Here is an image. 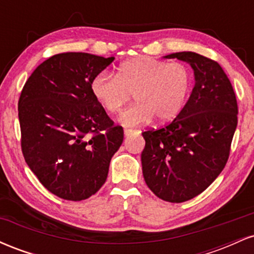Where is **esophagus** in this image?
<instances>
[{
  "mask_svg": "<svg viewBox=\"0 0 254 254\" xmlns=\"http://www.w3.org/2000/svg\"><path fill=\"white\" fill-rule=\"evenodd\" d=\"M138 131L137 130H132V129H124V135L127 137H129L131 135H138Z\"/></svg>",
  "mask_w": 254,
  "mask_h": 254,
  "instance_id": "1",
  "label": "esophagus"
}]
</instances>
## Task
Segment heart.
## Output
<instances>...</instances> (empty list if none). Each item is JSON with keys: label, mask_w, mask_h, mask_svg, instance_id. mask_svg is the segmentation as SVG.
<instances>
[{"label": "heart", "mask_w": 254, "mask_h": 254, "mask_svg": "<svg viewBox=\"0 0 254 254\" xmlns=\"http://www.w3.org/2000/svg\"><path fill=\"white\" fill-rule=\"evenodd\" d=\"M191 72L183 63L153 57H137L118 66L117 75L100 71L90 81L93 97L111 115L118 113L131 94L136 103L122 113L124 127L170 121L179 115L191 88Z\"/></svg>", "instance_id": "b5f03b06"}]
</instances>
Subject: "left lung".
I'll list each match as a JSON object with an SVG mask.
<instances>
[{
	"label": "left lung",
	"instance_id": "8db88e82",
	"mask_svg": "<svg viewBox=\"0 0 254 254\" xmlns=\"http://www.w3.org/2000/svg\"><path fill=\"white\" fill-rule=\"evenodd\" d=\"M193 69L194 87L179 115L164 127L142 132V171L161 199L183 203L214 182L226 166L238 125V103L228 76L215 61L191 51L176 52Z\"/></svg>",
	"mask_w": 254,
	"mask_h": 254
}]
</instances>
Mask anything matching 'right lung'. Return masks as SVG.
<instances>
[{
  "instance_id": "1",
  "label": "right lung",
  "mask_w": 254,
  "mask_h": 254,
  "mask_svg": "<svg viewBox=\"0 0 254 254\" xmlns=\"http://www.w3.org/2000/svg\"><path fill=\"white\" fill-rule=\"evenodd\" d=\"M84 52L55 55L37 66L19 99L21 150L42 185L66 200L100 190L124 138L90 92L92 78L113 62Z\"/></svg>"
}]
</instances>
